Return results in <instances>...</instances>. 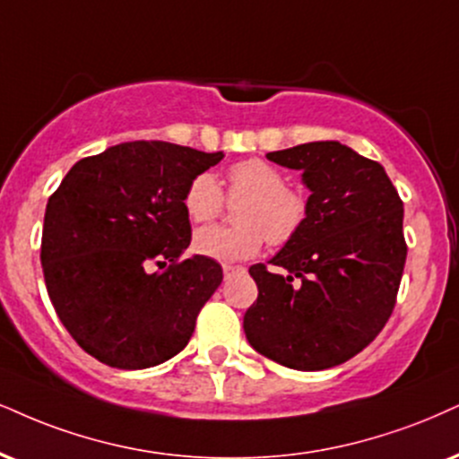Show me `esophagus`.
Masks as SVG:
<instances>
[{
  "label": "esophagus",
  "instance_id": "obj_1",
  "mask_svg": "<svg viewBox=\"0 0 459 459\" xmlns=\"http://www.w3.org/2000/svg\"><path fill=\"white\" fill-rule=\"evenodd\" d=\"M240 273H245V268H242V265H223V279L225 281L231 279L234 274H240Z\"/></svg>",
  "mask_w": 459,
  "mask_h": 459
}]
</instances>
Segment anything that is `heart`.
Here are the masks:
<instances>
[{
  "label": "heart",
  "instance_id": "b5f03b06",
  "mask_svg": "<svg viewBox=\"0 0 459 459\" xmlns=\"http://www.w3.org/2000/svg\"><path fill=\"white\" fill-rule=\"evenodd\" d=\"M228 195L240 202L236 221L240 228H202L194 236L200 255L221 264H234L253 257L264 238L270 245H285L302 230L308 204L302 191L285 185L281 169L264 160H245L228 169ZM185 212L191 221L204 223L223 208V191L211 172L197 174L183 195Z\"/></svg>",
  "mask_w": 459,
  "mask_h": 459
}]
</instances>
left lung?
Listing matches in <instances>:
<instances>
[{
	"mask_svg": "<svg viewBox=\"0 0 459 459\" xmlns=\"http://www.w3.org/2000/svg\"><path fill=\"white\" fill-rule=\"evenodd\" d=\"M299 169L310 191L302 230L268 264L248 268L257 299L247 341L293 370H325L358 355L392 315L406 262L404 208L381 163L336 140L268 152Z\"/></svg>",
	"mask_w": 459,
	"mask_h": 459,
	"instance_id": "8db88e82",
	"label": "left lung"
}]
</instances>
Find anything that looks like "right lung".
Segmentation results:
<instances>
[{"label": "right lung", "instance_id": "right-lung-1", "mask_svg": "<svg viewBox=\"0 0 459 459\" xmlns=\"http://www.w3.org/2000/svg\"><path fill=\"white\" fill-rule=\"evenodd\" d=\"M223 152L135 140L74 163L44 212L48 298L78 347L101 364L143 370L180 353L223 281L191 242L183 195ZM155 261L161 273H149Z\"/></svg>", "mask_w": 459, "mask_h": 459}]
</instances>
